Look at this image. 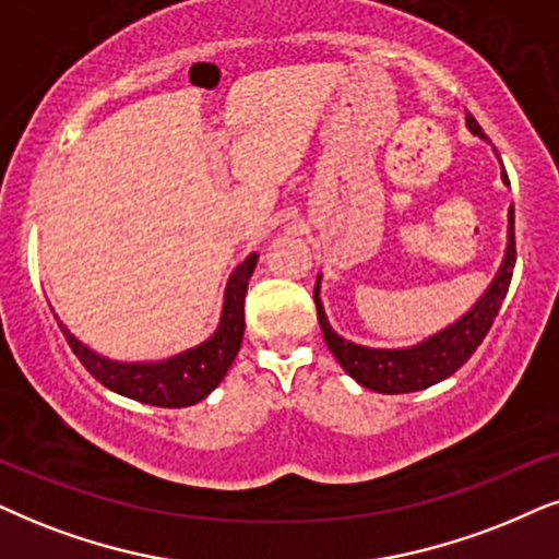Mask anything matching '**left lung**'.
I'll return each mask as SVG.
<instances>
[{"label": "left lung", "instance_id": "obj_1", "mask_svg": "<svg viewBox=\"0 0 559 559\" xmlns=\"http://www.w3.org/2000/svg\"><path fill=\"white\" fill-rule=\"evenodd\" d=\"M469 131L479 139H487L475 116L467 112ZM515 265V237H513V206L508 211V247L506 258L500 263V271L492 278L487 292L479 296V301L469 309L462 320L449 324L447 330L436 332L433 337L423 341L413 348H366V345H356L350 341H343L335 330L330 328L328 317H324L322 301H320V278L314 286V304H317V320H320L322 335L328 341V348L343 371H348L358 384L366 390L381 392V394H405L428 390V386L438 384L447 377H451L456 369H462L469 361L472 353L477 345L485 341L487 330L496 322L500 304H503L508 286H511V275Z\"/></svg>", "mask_w": 559, "mask_h": 559}]
</instances>
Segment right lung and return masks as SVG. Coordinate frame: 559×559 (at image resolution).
Wrapping results in <instances>:
<instances>
[{
	"mask_svg": "<svg viewBox=\"0 0 559 559\" xmlns=\"http://www.w3.org/2000/svg\"><path fill=\"white\" fill-rule=\"evenodd\" d=\"M258 255L245 258V263L235 267L229 275L227 292H224V312L222 322L206 343L195 345L180 356L167 358L157 364H118L97 356L87 345L59 322L67 337L69 348L80 358L84 369L100 381L108 390L123 394L144 405L154 407H188L201 402L218 386V381L227 377L231 361H235L239 345L245 335V294L247 281L255 271Z\"/></svg>",
	"mask_w": 559,
	"mask_h": 559,
	"instance_id": "add662e5",
	"label": "right lung"
}]
</instances>
